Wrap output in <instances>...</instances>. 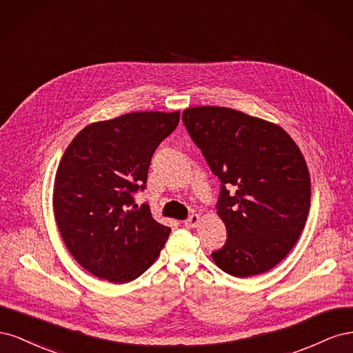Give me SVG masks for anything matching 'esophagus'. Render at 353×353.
Masks as SVG:
<instances>
[{
    "label": "esophagus",
    "instance_id": "esophagus-1",
    "mask_svg": "<svg viewBox=\"0 0 353 353\" xmlns=\"http://www.w3.org/2000/svg\"><path fill=\"white\" fill-rule=\"evenodd\" d=\"M199 222H200V215H197V213H193V215H190V218L184 222V225L187 228H194V227H197Z\"/></svg>",
    "mask_w": 353,
    "mask_h": 353
}]
</instances>
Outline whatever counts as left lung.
I'll list each match as a JSON object with an SVG mask.
<instances>
[{
	"instance_id": "obj_1",
	"label": "left lung",
	"mask_w": 353,
	"mask_h": 353,
	"mask_svg": "<svg viewBox=\"0 0 353 353\" xmlns=\"http://www.w3.org/2000/svg\"><path fill=\"white\" fill-rule=\"evenodd\" d=\"M183 121L221 181L216 213L227 241L213 262L239 279L272 270L301 237L311 206L301 148L280 125L228 108H190Z\"/></svg>"
}]
</instances>
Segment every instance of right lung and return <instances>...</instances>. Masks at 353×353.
Here are the masks:
<instances>
[{"mask_svg":"<svg viewBox=\"0 0 353 353\" xmlns=\"http://www.w3.org/2000/svg\"><path fill=\"white\" fill-rule=\"evenodd\" d=\"M179 112H132L90 123L63 154L52 209L68 250L83 270L114 284L150 268L168 240L150 206L138 208L157 145L172 134Z\"/></svg>","mask_w":353,"mask_h":353,"instance_id":"add662e5","label":"right lung"}]
</instances>
